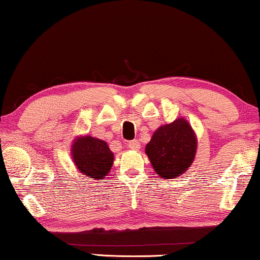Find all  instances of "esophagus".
<instances>
[{
    "mask_svg": "<svg viewBox=\"0 0 260 260\" xmlns=\"http://www.w3.org/2000/svg\"><path fill=\"white\" fill-rule=\"evenodd\" d=\"M127 145H129V148L131 149V150H138V149L141 148V143L138 141H130Z\"/></svg>",
    "mask_w": 260,
    "mask_h": 260,
    "instance_id": "obj_1",
    "label": "esophagus"
}]
</instances>
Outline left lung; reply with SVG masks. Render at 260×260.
Masks as SVG:
<instances>
[{"instance_id": "obj_1", "label": "left lung", "mask_w": 260, "mask_h": 260, "mask_svg": "<svg viewBox=\"0 0 260 260\" xmlns=\"http://www.w3.org/2000/svg\"><path fill=\"white\" fill-rule=\"evenodd\" d=\"M198 140L193 127L183 117L161 125L145 147L156 175L176 179L189 169L197 154Z\"/></svg>"}]
</instances>
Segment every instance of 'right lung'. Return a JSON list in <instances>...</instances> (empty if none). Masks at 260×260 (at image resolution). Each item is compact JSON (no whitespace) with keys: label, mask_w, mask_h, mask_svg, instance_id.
I'll return each instance as SVG.
<instances>
[{"label":"right lung","mask_w":260,"mask_h":260,"mask_svg":"<svg viewBox=\"0 0 260 260\" xmlns=\"http://www.w3.org/2000/svg\"><path fill=\"white\" fill-rule=\"evenodd\" d=\"M71 155L80 174L92 180H103L113 165L115 155L105 141L92 136L74 138Z\"/></svg>","instance_id":"right-lung-1"}]
</instances>
